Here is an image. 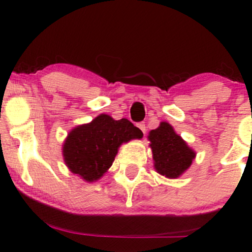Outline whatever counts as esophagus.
Instances as JSON below:
<instances>
[{"instance_id":"esophagus-1","label":"esophagus","mask_w":252,"mask_h":252,"mask_svg":"<svg viewBox=\"0 0 252 252\" xmlns=\"http://www.w3.org/2000/svg\"><path fill=\"white\" fill-rule=\"evenodd\" d=\"M137 126H138V128H140V130L143 132V134H146V130H147V129H146V124H144V122L138 123Z\"/></svg>"}]
</instances>
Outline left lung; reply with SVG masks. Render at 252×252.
Wrapping results in <instances>:
<instances>
[{"mask_svg":"<svg viewBox=\"0 0 252 252\" xmlns=\"http://www.w3.org/2000/svg\"><path fill=\"white\" fill-rule=\"evenodd\" d=\"M148 138L152 142L155 169L161 175L175 179L192 164L195 153L175 134L170 124L162 122L158 129L149 132Z\"/></svg>","mask_w":252,"mask_h":252,"instance_id":"8db88e82","label":"left lung"}]
</instances>
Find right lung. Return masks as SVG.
Returning <instances> with one entry per match:
<instances>
[{"label": "right lung", "instance_id": "obj_1", "mask_svg": "<svg viewBox=\"0 0 252 252\" xmlns=\"http://www.w3.org/2000/svg\"><path fill=\"white\" fill-rule=\"evenodd\" d=\"M142 135L126 118L115 121L108 115H99L68 134L63 148V160L71 172L84 180H98L114 162L118 147Z\"/></svg>", "mask_w": 252, "mask_h": 252}]
</instances>
